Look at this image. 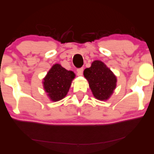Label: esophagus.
Instances as JSON below:
<instances>
[{
    "label": "esophagus",
    "instance_id": "34e87169",
    "mask_svg": "<svg viewBox=\"0 0 154 154\" xmlns=\"http://www.w3.org/2000/svg\"><path fill=\"white\" fill-rule=\"evenodd\" d=\"M77 75H79V76L82 75V73H83V68L78 69L77 70Z\"/></svg>",
    "mask_w": 154,
    "mask_h": 154
}]
</instances>
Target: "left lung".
<instances>
[{"label": "left lung", "mask_w": 154, "mask_h": 154, "mask_svg": "<svg viewBox=\"0 0 154 154\" xmlns=\"http://www.w3.org/2000/svg\"><path fill=\"white\" fill-rule=\"evenodd\" d=\"M93 94L97 99L107 100L116 88V77L100 61H95L84 71Z\"/></svg>", "instance_id": "1"}]
</instances>
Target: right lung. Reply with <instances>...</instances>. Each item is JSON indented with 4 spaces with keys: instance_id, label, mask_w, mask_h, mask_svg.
Instances as JSON below:
<instances>
[{
    "instance_id": "1",
    "label": "right lung",
    "mask_w": 154,
    "mask_h": 154,
    "mask_svg": "<svg viewBox=\"0 0 154 154\" xmlns=\"http://www.w3.org/2000/svg\"><path fill=\"white\" fill-rule=\"evenodd\" d=\"M75 75L60 64L54 65L44 78V89L53 101H58L66 96Z\"/></svg>"
}]
</instances>
